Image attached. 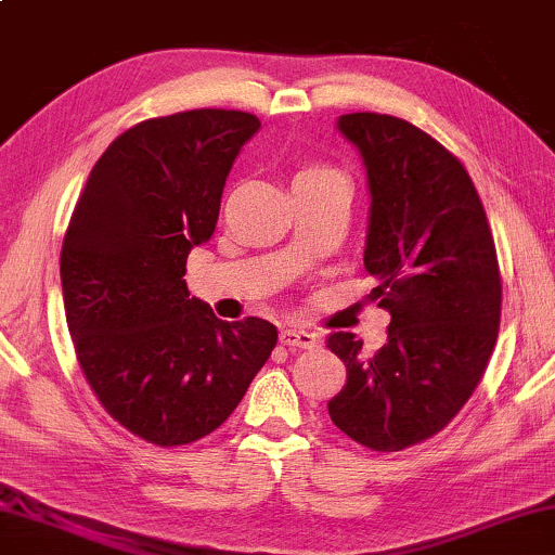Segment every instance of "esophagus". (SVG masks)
Returning a JSON list of instances; mask_svg holds the SVG:
<instances>
[{
	"mask_svg": "<svg viewBox=\"0 0 555 555\" xmlns=\"http://www.w3.org/2000/svg\"><path fill=\"white\" fill-rule=\"evenodd\" d=\"M281 344L288 346V349H317L319 334L306 328H286L284 334H281Z\"/></svg>",
	"mask_w": 555,
	"mask_h": 555,
	"instance_id": "esophagus-1",
	"label": "esophagus"
}]
</instances>
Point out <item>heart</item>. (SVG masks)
<instances>
[{
    "label": "heart",
    "mask_w": 555,
    "mask_h": 555,
    "mask_svg": "<svg viewBox=\"0 0 555 555\" xmlns=\"http://www.w3.org/2000/svg\"><path fill=\"white\" fill-rule=\"evenodd\" d=\"M313 171H331L328 167H321V164H309V167L299 169V173H313Z\"/></svg>",
    "instance_id": "b5f03b06"
}]
</instances>
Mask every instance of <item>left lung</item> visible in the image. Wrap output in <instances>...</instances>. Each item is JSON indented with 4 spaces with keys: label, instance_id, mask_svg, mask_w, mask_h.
<instances>
[{
    "label": "left lung",
    "instance_id": "8db88e82",
    "mask_svg": "<svg viewBox=\"0 0 555 555\" xmlns=\"http://www.w3.org/2000/svg\"><path fill=\"white\" fill-rule=\"evenodd\" d=\"M338 129L366 167L363 267L391 324L374 353L328 334L346 366L328 416L371 451H403L443 431L481 384L501 324L499 256L474 181L431 134L374 112L344 114Z\"/></svg>",
    "mask_w": 555,
    "mask_h": 555
}]
</instances>
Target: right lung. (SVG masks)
<instances>
[{"label":"right lung","mask_w":555,"mask_h":555,"mask_svg":"<svg viewBox=\"0 0 555 555\" xmlns=\"http://www.w3.org/2000/svg\"><path fill=\"white\" fill-rule=\"evenodd\" d=\"M259 127L234 109L134 124L99 156L66 227L60 271L81 374L119 426L162 449L217 431L279 341L263 319H217L184 281Z\"/></svg>","instance_id":"obj_1"}]
</instances>
